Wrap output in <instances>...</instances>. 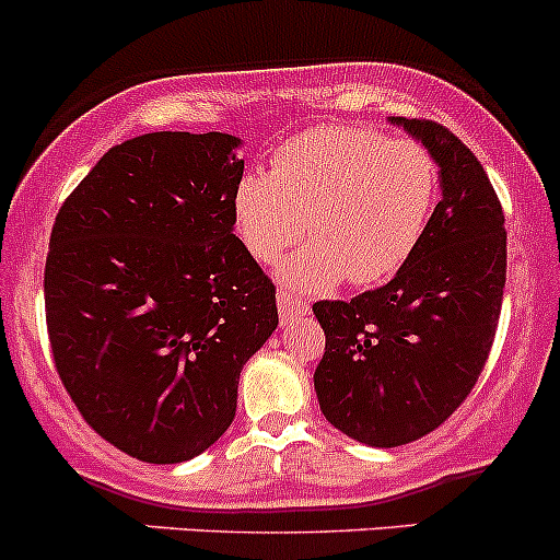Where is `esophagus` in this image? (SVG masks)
Returning <instances> with one entry per match:
<instances>
[{
	"label": "esophagus",
	"instance_id": "34e87169",
	"mask_svg": "<svg viewBox=\"0 0 560 560\" xmlns=\"http://www.w3.org/2000/svg\"><path fill=\"white\" fill-rule=\"evenodd\" d=\"M278 310H280V320L282 323H293L296 318H304V315H310V302H304V299L293 296V293H288V291H280Z\"/></svg>",
	"mask_w": 560,
	"mask_h": 560
}]
</instances>
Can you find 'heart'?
I'll return each instance as SVG.
<instances>
[{"mask_svg": "<svg viewBox=\"0 0 560 560\" xmlns=\"http://www.w3.org/2000/svg\"><path fill=\"white\" fill-rule=\"evenodd\" d=\"M440 196V166L418 140L364 126H318L275 151L272 172H247L232 196L234 232L258 264L278 261L288 291L323 293L348 278L390 280L418 250Z\"/></svg>", "mask_w": 560, "mask_h": 560, "instance_id": "1", "label": "heart"}]
</instances>
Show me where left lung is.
Instances as JSON below:
<instances>
[{
	"instance_id": "8db88e82",
	"label": "left lung",
	"mask_w": 560,
	"mask_h": 560,
	"mask_svg": "<svg viewBox=\"0 0 560 560\" xmlns=\"http://www.w3.org/2000/svg\"><path fill=\"white\" fill-rule=\"evenodd\" d=\"M440 166L442 199L396 278L350 302H318L326 334L315 394L328 423L369 447L420 440L471 394L499 326L506 232L475 153L434 120L390 118Z\"/></svg>"
}]
</instances>
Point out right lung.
<instances>
[{"instance_id":"obj_1","label":"right lung","mask_w":560,"mask_h":560,"mask_svg":"<svg viewBox=\"0 0 560 560\" xmlns=\"http://www.w3.org/2000/svg\"><path fill=\"white\" fill-rule=\"evenodd\" d=\"M240 145L223 131L120 142L50 232L56 372L85 423L148 464H180L221 440L242 366L278 328L272 280L234 234Z\"/></svg>"}]
</instances>
